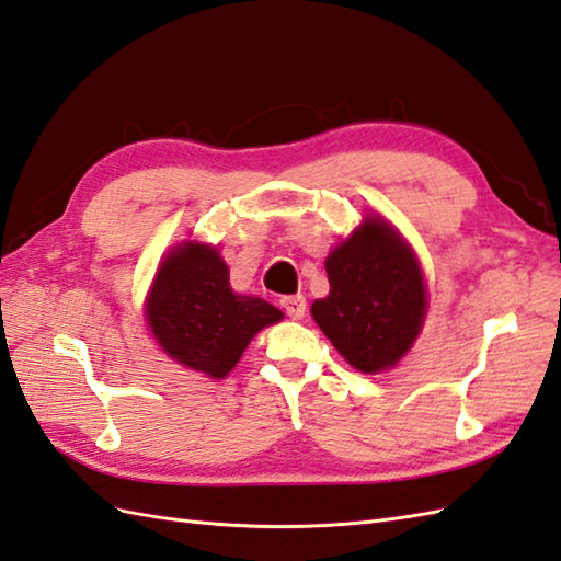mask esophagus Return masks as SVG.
<instances>
[{
	"instance_id": "esophagus-1",
	"label": "esophagus",
	"mask_w": 561,
	"mask_h": 561,
	"mask_svg": "<svg viewBox=\"0 0 561 561\" xmlns=\"http://www.w3.org/2000/svg\"><path fill=\"white\" fill-rule=\"evenodd\" d=\"M280 307H283L285 313H288L290 319H302L305 311H307V302H305L302 295H288V297H283V299H280Z\"/></svg>"
}]
</instances>
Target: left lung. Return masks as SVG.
<instances>
[{"label": "left lung", "instance_id": "obj_1", "mask_svg": "<svg viewBox=\"0 0 561 561\" xmlns=\"http://www.w3.org/2000/svg\"><path fill=\"white\" fill-rule=\"evenodd\" d=\"M331 293L311 305L345 362L362 374L392 368L412 350L426 317V283L412 248L386 218L366 216L325 256Z\"/></svg>", "mask_w": 561, "mask_h": 561}]
</instances>
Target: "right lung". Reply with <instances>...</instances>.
Returning <instances> with one entry per match:
<instances>
[{"label":"right lung","mask_w":561,"mask_h":561,"mask_svg":"<svg viewBox=\"0 0 561 561\" xmlns=\"http://www.w3.org/2000/svg\"><path fill=\"white\" fill-rule=\"evenodd\" d=\"M145 317L154 340L178 364L226 378L262 328L283 311L230 288L228 266L211 244L181 242L163 256Z\"/></svg>","instance_id":"obj_1"}]
</instances>
